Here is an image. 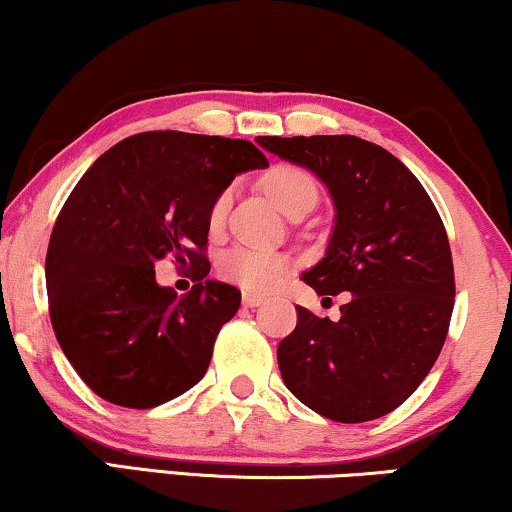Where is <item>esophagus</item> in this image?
Returning <instances> with one entry per match:
<instances>
[{"mask_svg": "<svg viewBox=\"0 0 512 512\" xmlns=\"http://www.w3.org/2000/svg\"><path fill=\"white\" fill-rule=\"evenodd\" d=\"M242 304L246 308H256V306L263 304V296L261 294H254V292H244L242 294Z\"/></svg>", "mask_w": 512, "mask_h": 512, "instance_id": "1", "label": "esophagus"}]
</instances>
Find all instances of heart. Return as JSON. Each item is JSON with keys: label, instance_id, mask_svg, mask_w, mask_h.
Instances as JSON below:
<instances>
[{"label": "heart", "instance_id": "1", "mask_svg": "<svg viewBox=\"0 0 512 512\" xmlns=\"http://www.w3.org/2000/svg\"><path fill=\"white\" fill-rule=\"evenodd\" d=\"M266 185V192L270 199L275 201L282 211L289 213L294 211L296 206L315 204V197H318V189H315V182L308 173L301 168L294 166H277L270 170L263 180ZM227 204H230V192H220L216 201H213L211 213V225L223 223ZM287 258L277 251L258 249V246H232L230 251H225V256L220 258V273L227 280L237 282L244 289H251V292H268L273 289L277 282L282 280V275L287 273Z\"/></svg>", "mask_w": 512, "mask_h": 512}]
</instances>
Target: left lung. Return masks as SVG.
Segmentation results:
<instances>
[{"instance_id":"1","label":"left lung","mask_w":512,"mask_h":512,"mask_svg":"<svg viewBox=\"0 0 512 512\" xmlns=\"http://www.w3.org/2000/svg\"><path fill=\"white\" fill-rule=\"evenodd\" d=\"M256 142L330 192V244L301 280L325 299L346 292L337 323L296 306L294 332L277 346L282 380L323 418H382L420 387L449 332L456 285L444 223L420 180L368 140Z\"/></svg>"}]
</instances>
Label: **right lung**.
<instances>
[{"mask_svg":"<svg viewBox=\"0 0 512 512\" xmlns=\"http://www.w3.org/2000/svg\"><path fill=\"white\" fill-rule=\"evenodd\" d=\"M246 140L154 130L92 163L49 239V315L56 339L94 394L154 408L206 375L213 344L237 313V287L208 280L213 201L246 170L266 168ZM166 255L195 268L185 297L155 282Z\"/></svg>","mask_w":512,"mask_h":512,"instance_id":"right-lung-1","label":"right lung"}]
</instances>
